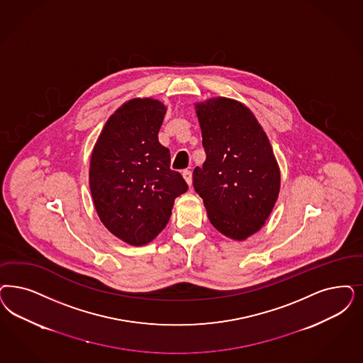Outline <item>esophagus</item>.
I'll return each instance as SVG.
<instances>
[{
  "label": "esophagus",
  "mask_w": 363,
  "mask_h": 363,
  "mask_svg": "<svg viewBox=\"0 0 363 363\" xmlns=\"http://www.w3.org/2000/svg\"><path fill=\"white\" fill-rule=\"evenodd\" d=\"M182 175H184L185 181L188 182V185L190 186V185H191V172H190V170H184Z\"/></svg>",
  "instance_id": "34e87169"
}]
</instances>
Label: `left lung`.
Instances as JSON below:
<instances>
[{"instance_id":"1","label":"left lung","mask_w":363,"mask_h":363,"mask_svg":"<svg viewBox=\"0 0 363 363\" xmlns=\"http://www.w3.org/2000/svg\"><path fill=\"white\" fill-rule=\"evenodd\" d=\"M206 160L193 172V186L212 225L245 240L265 224L280 190V170L263 127L238 100L196 104Z\"/></svg>"}]
</instances>
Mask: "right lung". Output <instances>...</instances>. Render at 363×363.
I'll use <instances>...</instances> for the list:
<instances>
[{
    "instance_id": "1",
    "label": "right lung",
    "mask_w": 363,
    "mask_h": 363,
    "mask_svg": "<svg viewBox=\"0 0 363 363\" xmlns=\"http://www.w3.org/2000/svg\"><path fill=\"white\" fill-rule=\"evenodd\" d=\"M166 113L160 100H128L103 127L89 163V189L100 221L130 245H145L170 220L188 190L158 140Z\"/></svg>"
}]
</instances>
